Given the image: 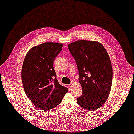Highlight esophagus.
<instances>
[{
  "mask_svg": "<svg viewBox=\"0 0 134 134\" xmlns=\"http://www.w3.org/2000/svg\"><path fill=\"white\" fill-rule=\"evenodd\" d=\"M71 86H72V83H70L69 85H68V89L69 90H71Z\"/></svg>",
  "mask_w": 134,
  "mask_h": 134,
  "instance_id": "obj_1",
  "label": "esophagus"
}]
</instances>
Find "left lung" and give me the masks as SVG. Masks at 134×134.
<instances>
[{"label":"left lung","mask_w":134,"mask_h":134,"mask_svg":"<svg viewBox=\"0 0 134 134\" xmlns=\"http://www.w3.org/2000/svg\"><path fill=\"white\" fill-rule=\"evenodd\" d=\"M68 48L75 60L82 87L77 103L87 110H95L105 103L111 91L113 69L110 57L97 41L79 40Z\"/></svg>","instance_id":"1"}]
</instances>
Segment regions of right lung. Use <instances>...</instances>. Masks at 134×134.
Here are the masks:
<instances>
[{
  "mask_svg": "<svg viewBox=\"0 0 134 134\" xmlns=\"http://www.w3.org/2000/svg\"><path fill=\"white\" fill-rule=\"evenodd\" d=\"M63 44L47 42L33 47L26 54L21 77L26 95L37 108L49 110L61 103L68 89L57 79L53 63Z\"/></svg>",
  "mask_w": 134,
  "mask_h": 134,
  "instance_id": "right-lung-1",
  "label": "right lung"
}]
</instances>
